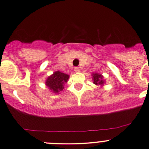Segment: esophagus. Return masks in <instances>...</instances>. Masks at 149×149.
I'll list each match as a JSON object with an SVG mask.
<instances>
[{"label":"esophagus","instance_id":"esophagus-1","mask_svg":"<svg viewBox=\"0 0 149 149\" xmlns=\"http://www.w3.org/2000/svg\"><path fill=\"white\" fill-rule=\"evenodd\" d=\"M74 71L76 72V73H78V72L80 71V69L79 67H75L74 68Z\"/></svg>","mask_w":149,"mask_h":149}]
</instances>
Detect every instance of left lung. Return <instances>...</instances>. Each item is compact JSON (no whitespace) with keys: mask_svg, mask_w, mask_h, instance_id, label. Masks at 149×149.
Wrapping results in <instances>:
<instances>
[{"mask_svg":"<svg viewBox=\"0 0 149 149\" xmlns=\"http://www.w3.org/2000/svg\"><path fill=\"white\" fill-rule=\"evenodd\" d=\"M92 80H93V83L96 85L97 86H99L100 88H102L105 84V80L103 79V76L101 73H93L91 75Z\"/></svg>","mask_w":149,"mask_h":149,"instance_id":"obj_1","label":"left lung"}]
</instances>
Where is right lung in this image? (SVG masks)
<instances>
[{
  "label": "right lung",
  "mask_w": 149,
  "mask_h": 149,
  "mask_svg": "<svg viewBox=\"0 0 149 149\" xmlns=\"http://www.w3.org/2000/svg\"><path fill=\"white\" fill-rule=\"evenodd\" d=\"M69 75L62 73L59 70L55 71L46 80V85L53 93L58 94L64 88V85L68 82Z\"/></svg>",
  "instance_id": "1"
}]
</instances>
